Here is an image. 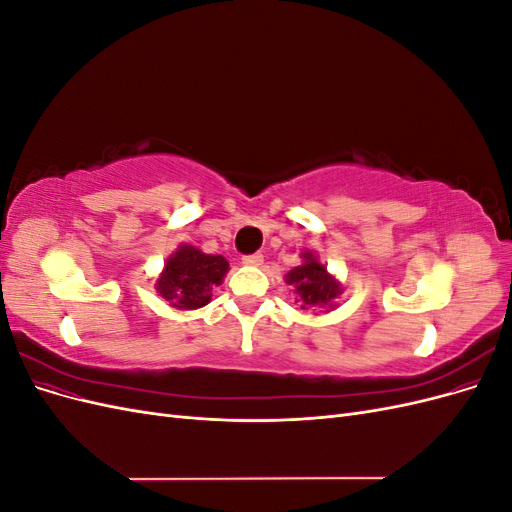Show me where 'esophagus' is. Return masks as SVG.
<instances>
[{"label": "esophagus", "instance_id": "esophagus-1", "mask_svg": "<svg viewBox=\"0 0 512 512\" xmlns=\"http://www.w3.org/2000/svg\"><path fill=\"white\" fill-rule=\"evenodd\" d=\"M262 262H265V256H262V254H247V256H243V265L260 267Z\"/></svg>", "mask_w": 512, "mask_h": 512}]
</instances>
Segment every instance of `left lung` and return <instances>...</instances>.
Instances as JSON below:
<instances>
[{
  "mask_svg": "<svg viewBox=\"0 0 512 512\" xmlns=\"http://www.w3.org/2000/svg\"><path fill=\"white\" fill-rule=\"evenodd\" d=\"M305 262L301 267H294L286 282L294 286L299 294L303 309H318V307H333V299H337L339 284L327 273V267L320 265L312 252L303 254Z\"/></svg>",
  "mask_w": 512,
  "mask_h": 512,
  "instance_id": "8db88e82",
  "label": "left lung"
}]
</instances>
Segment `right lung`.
Instances as JSON below:
<instances>
[{
    "instance_id": "right-lung-1",
    "label": "right lung",
    "mask_w": 512,
    "mask_h": 512,
    "mask_svg": "<svg viewBox=\"0 0 512 512\" xmlns=\"http://www.w3.org/2000/svg\"><path fill=\"white\" fill-rule=\"evenodd\" d=\"M228 271L222 256L203 254L196 247L181 245L168 258L158 280V292L164 301L179 309H196L211 301L213 286H220Z\"/></svg>"
}]
</instances>
